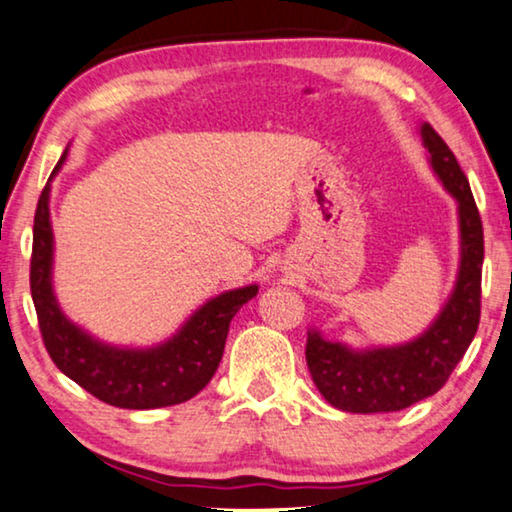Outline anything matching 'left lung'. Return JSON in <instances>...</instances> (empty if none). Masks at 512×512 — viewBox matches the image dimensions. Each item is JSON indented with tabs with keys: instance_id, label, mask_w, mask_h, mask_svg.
<instances>
[{
	"instance_id": "8db88e82",
	"label": "left lung",
	"mask_w": 512,
	"mask_h": 512,
	"mask_svg": "<svg viewBox=\"0 0 512 512\" xmlns=\"http://www.w3.org/2000/svg\"><path fill=\"white\" fill-rule=\"evenodd\" d=\"M431 167L459 201L462 266L455 292L443 313L413 343L399 348L352 352L308 331L306 364L322 397L348 413H394L436 394L448 383L459 359L469 350L480 322V283L485 236L469 178L434 127H422Z\"/></svg>"
}]
</instances>
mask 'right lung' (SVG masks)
I'll use <instances>...</instances> for the list:
<instances>
[{"label":"right lung","instance_id":"right-lung-1","mask_svg":"<svg viewBox=\"0 0 512 512\" xmlns=\"http://www.w3.org/2000/svg\"><path fill=\"white\" fill-rule=\"evenodd\" d=\"M62 162L64 155L55 171ZM48 192L46 185L34 213L30 290L43 345L53 364L92 397L118 408H164L199 394L218 371L229 322L255 297L257 285L211 299L169 343L153 350H118L92 341L64 318L50 287L53 232L48 220Z\"/></svg>","mask_w":512,"mask_h":512}]
</instances>
